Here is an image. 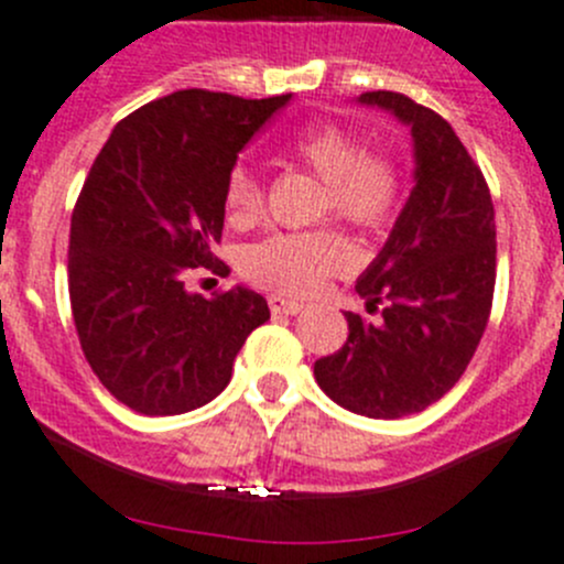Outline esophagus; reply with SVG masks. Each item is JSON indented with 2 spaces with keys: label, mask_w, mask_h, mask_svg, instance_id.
Instances as JSON below:
<instances>
[{
  "label": "esophagus",
  "mask_w": 564,
  "mask_h": 564,
  "mask_svg": "<svg viewBox=\"0 0 564 564\" xmlns=\"http://www.w3.org/2000/svg\"><path fill=\"white\" fill-rule=\"evenodd\" d=\"M270 312L272 314H286V317H292V314H300L303 312V303H297V300H286V297H270Z\"/></svg>",
  "instance_id": "esophagus-1"
}]
</instances>
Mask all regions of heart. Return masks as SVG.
I'll list each match as a JSON object with an SVG mask.
<instances>
[{
    "label": "heart",
    "instance_id": "b5f03b06",
    "mask_svg": "<svg viewBox=\"0 0 564 564\" xmlns=\"http://www.w3.org/2000/svg\"><path fill=\"white\" fill-rule=\"evenodd\" d=\"M289 152L323 181L319 214H334L361 234L378 236L392 228L403 208L401 163L387 150L367 147L354 130L323 122L300 130ZM225 210L230 223L252 225L264 210V181L252 166L236 163L225 177ZM354 264V245L336 228L272 234L241 252L247 281L281 294H312L328 275Z\"/></svg>",
    "mask_w": 564,
    "mask_h": 564
}]
</instances>
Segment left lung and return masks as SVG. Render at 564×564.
I'll use <instances>...</instances> for the list:
<instances>
[{
	"label": "left lung",
	"mask_w": 564,
	"mask_h": 564,
	"mask_svg": "<svg viewBox=\"0 0 564 564\" xmlns=\"http://www.w3.org/2000/svg\"><path fill=\"white\" fill-rule=\"evenodd\" d=\"M361 102L412 128L417 186L356 283L372 317L345 314V345L314 361V378L339 406L398 420L451 392L476 354L496 292V210L440 113L398 91H367Z\"/></svg>",
	"instance_id": "obj_1"
}]
</instances>
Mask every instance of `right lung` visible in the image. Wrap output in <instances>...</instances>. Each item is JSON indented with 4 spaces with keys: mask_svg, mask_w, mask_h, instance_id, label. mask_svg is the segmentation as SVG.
<instances>
[{
    "mask_svg": "<svg viewBox=\"0 0 564 564\" xmlns=\"http://www.w3.org/2000/svg\"><path fill=\"white\" fill-rule=\"evenodd\" d=\"M292 94L245 99L183 88L116 124L72 210L68 300L94 376L116 401L166 417L214 401L247 336L270 319L261 294L186 292L225 225V177Z\"/></svg>",
    "mask_w": 564,
    "mask_h": 564,
    "instance_id": "right-lung-1",
    "label": "right lung"
}]
</instances>
